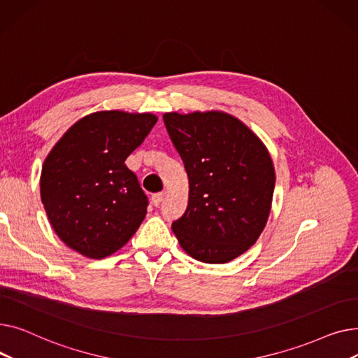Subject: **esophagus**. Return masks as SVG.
<instances>
[{
    "mask_svg": "<svg viewBox=\"0 0 358 358\" xmlns=\"http://www.w3.org/2000/svg\"><path fill=\"white\" fill-rule=\"evenodd\" d=\"M164 197H165V192H161V193H155V194H152V203H154V206H159V204H161V201L164 200Z\"/></svg>",
    "mask_w": 358,
    "mask_h": 358,
    "instance_id": "esophagus-1",
    "label": "esophagus"
}]
</instances>
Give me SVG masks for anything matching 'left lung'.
Wrapping results in <instances>:
<instances>
[{
    "mask_svg": "<svg viewBox=\"0 0 358 358\" xmlns=\"http://www.w3.org/2000/svg\"><path fill=\"white\" fill-rule=\"evenodd\" d=\"M162 117L189 176V204L173 232L194 259L229 262L267 224L275 184L268 149L224 111H169Z\"/></svg>",
    "mask_w": 358,
    "mask_h": 358,
    "instance_id": "8db88e82",
    "label": "left lung"
}]
</instances>
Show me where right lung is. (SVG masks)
I'll return each mask as SVG.
<instances>
[{"mask_svg":"<svg viewBox=\"0 0 358 358\" xmlns=\"http://www.w3.org/2000/svg\"><path fill=\"white\" fill-rule=\"evenodd\" d=\"M157 120L152 113L96 111L55 143L42 166L41 199L66 247L101 259L135 235L148 199L124 161Z\"/></svg>","mask_w":358,"mask_h":358,"instance_id":"1","label":"right lung"}]
</instances>
